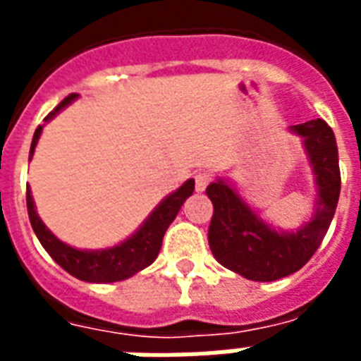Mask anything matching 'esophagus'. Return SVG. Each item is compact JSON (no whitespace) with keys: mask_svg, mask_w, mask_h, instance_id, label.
<instances>
[{"mask_svg":"<svg viewBox=\"0 0 361 361\" xmlns=\"http://www.w3.org/2000/svg\"><path fill=\"white\" fill-rule=\"evenodd\" d=\"M209 181H211V176L207 172H199L195 176V189L197 191H204L207 185H209Z\"/></svg>","mask_w":361,"mask_h":361,"instance_id":"obj_1","label":"esophagus"}]
</instances>
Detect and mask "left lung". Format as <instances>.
Segmentation results:
<instances>
[{
	"instance_id": "left-lung-1",
	"label": "left lung",
	"mask_w": 361,
	"mask_h": 361,
	"mask_svg": "<svg viewBox=\"0 0 361 361\" xmlns=\"http://www.w3.org/2000/svg\"><path fill=\"white\" fill-rule=\"evenodd\" d=\"M302 139L315 178V203L311 219L298 230L269 224L226 178L207 188L214 214L209 226V245L214 259L232 272L255 282H271L300 271L323 242L341 195L338 149L331 127L323 119L290 126Z\"/></svg>"
}]
</instances>
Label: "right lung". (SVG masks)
<instances>
[{
    "label": "right lung",
    "mask_w": 361,
    "mask_h": 361,
    "mask_svg": "<svg viewBox=\"0 0 361 361\" xmlns=\"http://www.w3.org/2000/svg\"><path fill=\"white\" fill-rule=\"evenodd\" d=\"M77 98H79V94L67 96L63 102L56 106V110L46 116L44 121L48 123L63 108L75 102ZM42 129L44 126H38V129L35 131L32 145H30V154H28L30 158L35 154ZM193 191H195V180H188L181 188H178L170 195L164 197L133 234L126 238L123 242H119L118 245L106 247V250H79V247H73L69 243L61 242L56 234H51L48 226L42 222V219L38 216V212H36L32 191H30L28 185L27 209L36 238L40 240L44 250L50 253V257L63 271L73 274L75 279L100 284V282H119V280L131 279L133 274L152 265L154 259L158 257V251L162 247V238H164L166 230L172 224L173 219L178 216L181 204L185 203V199L193 195Z\"/></svg>",
    "instance_id": "obj_1"
}]
</instances>
